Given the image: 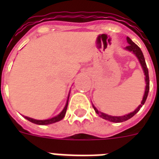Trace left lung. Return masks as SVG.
<instances>
[{
    "label": "left lung",
    "instance_id": "left-lung-1",
    "mask_svg": "<svg viewBox=\"0 0 159 159\" xmlns=\"http://www.w3.org/2000/svg\"><path fill=\"white\" fill-rule=\"evenodd\" d=\"M127 41H128L129 45L126 47V49L129 51H132L134 54L137 56L138 57L139 61L140 62V64L142 66L143 69V72H144V75H145V82H146V88H145V92H144V95H143V101L141 102V104L139 106V107L136 109L135 111H133V112H131V113L128 114V115H126V116H108V115H106L104 113H102V112H100L98 110H97L94 106H93V108H94L95 111L97 112V115H99L100 117H102V118L105 119L106 120L111 121V122H116V123H120V122H123V121L128 120L129 119L132 118L134 115H135L137 112H138L140 108L142 107L143 104H144V102H146V99H147V97H148V91H149V77H148V70L147 68V65H146L145 62V59H144V57H143V54L142 53V51H141L140 48L139 47L137 44L134 43L133 41L131 40L130 39L127 37Z\"/></svg>",
    "mask_w": 159,
    "mask_h": 159
}]
</instances>
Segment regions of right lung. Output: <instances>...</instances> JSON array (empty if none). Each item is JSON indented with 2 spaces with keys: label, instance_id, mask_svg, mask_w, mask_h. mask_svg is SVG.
<instances>
[{
  "label": "right lung",
  "instance_id": "1",
  "mask_svg": "<svg viewBox=\"0 0 159 159\" xmlns=\"http://www.w3.org/2000/svg\"><path fill=\"white\" fill-rule=\"evenodd\" d=\"M69 98V97H68ZM68 98H67V104L65 106L64 109L62 110V111L59 115H57V116H55L52 119H48V120H34L32 118H30V117H27V116H25V118L26 120H28L29 121H30L32 123L34 124H37V125H49V124H53L55 123V122H57V121L61 120L63 119V117L65 116V114H66V111H67V105H68Z\"/></svg>",
  "mask_w": 159,
  "mask_h": 159
}]
</instances>
